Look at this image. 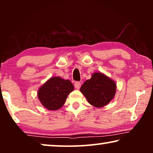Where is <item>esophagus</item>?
<instances>
[{"mask_svg":"<svg viewBox=\"0 0 153 153\" xmlns=\"http://www.w3.org/2000/svg\"><path fill=\"white\" fill-rule=\"evenodd\" d=\"M81 83L80 82H79V81H76V82L74 83L75 88L79 89V88H80V87H81Z\"/></svg>","mask_w":153,"mask_h":153,"instance_id":"obj_1","label":"esophagus"}]
</instances>
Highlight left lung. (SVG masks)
Instances as JSON below:
<instances>
[{"instance_id": "obj_1", "label": "left lung", "mask_w": 153, "mask_h": 153, "mask_svg": "<svg viewBox=\"0 0 153 153\" xmlns=\"http://www.w3.org/2000/svg\"><path fill=\"white\" fill-rule=\"evenodd\" d=\"M115 81L102 72H95L81 85L80 91L90 104L102 108L114 99L116 93Z\"/></svg>"}]
</instances>
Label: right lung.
<instances>
[{"mask_svg":"<svg viewBox=\"0 0 153 153\" xmlns=\"http://www.w3.org/2000/svg\"><path fill=\"white\" fill-rule=\"evenodd\" d=\"M74 89V85L70 80L53 76L39 88L37 97L44 107L50 111H56L63 106L68 95Z\"/></svg>","mask_w":153,"mask_h":153,"instance_id":"1","label":"right lung"}]
</instances>
